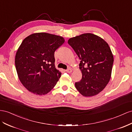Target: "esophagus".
<instances>
[{
  "mask_svg": "<svg viewBox=\"0 0 132 132\" xmlns=\"http://www.w3.org/2000/svg\"><path fill=\"white\" fill-rule=\"evenodd\" d=\"M65 71H66V72H67V73H71V72H72V70L71 69H70V68H69V69H67Z\"/></svg>",
  "mask_w": 132,
  "mask_h": 132,
  "instance_id": "esophagus-1",
  "label": "esophagus"
}]
</instances>
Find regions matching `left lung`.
I'll return each instance as SVG.
<instances>
[{
    "label": "left lung",
    "mask_w": 132,
    "mask_h": 132,
    "mask_svg": "<svg viewBox=\"0 0 132 132\" xmlns=\"http://www.w3.org/2000/svg\"><path fill=\"white\" fill-rule=\"evenodd\" d=\"M80 60L82 78L75 86L84 97L102 92L111 77L113 55L104 40L97 35L85 33L70 38L68 42Z\"/></svg>",
    "instance_id": "1"
}]
</instances>
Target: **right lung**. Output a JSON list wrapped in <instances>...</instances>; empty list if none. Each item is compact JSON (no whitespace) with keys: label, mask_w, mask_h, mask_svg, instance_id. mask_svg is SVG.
<instances>
[{"label":"right lung","mask_w":132,"mask_h":132,"mask_svg":"<svg viewBox=\"0 0 132 132\" xmlns=\"http://www.w3.org/2000/svg\"><path fill=\"white\" fill-rule=\"evenodd\" d=\"M64 38L46 33L32 34L18 49L15 64L21 83L37 95L47 94L55 87L62 73L55 67L54 52Z\"/></svg>","instance_id":"right-lung-1"}]
</instances>
